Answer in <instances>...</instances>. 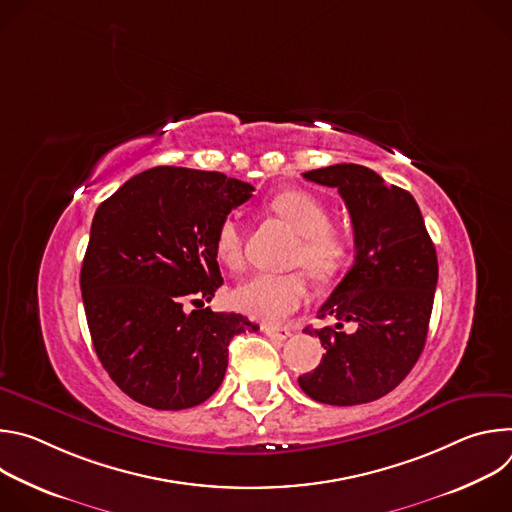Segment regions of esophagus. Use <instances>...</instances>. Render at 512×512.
Here are the masks:
<instances>
[{
    "instance_id": "34e87169",
    "label": "esophagus",
    "mask_w": 512,
    "mask_h": 512,
    "mask_svg": "<svg viewBox=\"0 0 512 512\" xmlns=\"http://www.w3.org/2000/svg\"><path fill=\"white\" fill-rule=\"evenodd\" d=\"M263 332L269 336V338H273V340H287L289 336H291V330L289 328H279V326H263Z\"/></svg>"
}]
</instances>
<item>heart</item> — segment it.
I'll return each instance as SVG.
<instances>
[{
	"mask_svg": "<svg viewBox=\"0 0 512 512\" xmlns=\"http://www.w3.org/2000/svg\"><path fill=\"white\" fill-rule=\"evenodd\" d=\"M271 208L302 237L298 261L316 277L338 275L350 259V239L330 227V208L306 190H285L271 198ZM245 233L237 214H229L214 235V253L229 271L245 265ZM310 298L308 279L294 273H257L243 281L233 294L235 306L263 322H281L298 312Z\"/></svg>",
	"mask_w": 512,
	"mask_h": 512,
	"instance_id": "b5f03b06",
	"label": "heart"
}]
</instances>
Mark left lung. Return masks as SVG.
Instances as JSON below:
<instances>
[{
	"label": "left lung",
	"instance_id": "left-lung-1",
	"mask_svg": "<svg viewBox=\"0 0 512 512\" xmlns=\"http://www.w3.org/2000/svg\"><path fill=\"white\" fill-rule=\"evenodd\" d=\"M304 178L338 188L350 212L354 263L318 316L354 322L356 330L308 328L326 354L298 383L318 403H371L409 375L425 346L437 285L435 247L415 198L371 168L336 164Z\"/></svg>",
	"mask_w": 512,
	"mask_h": 512
}]
</instances>
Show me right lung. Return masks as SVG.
I'll list each match as a JSON object with an SVG mask.
<instances>
[{"label":"right lung","instance_id":"right-lung-1","mask_svg":"<svg viewBox=\"0 0 512 512\" xmlns=\"http://www.w3.org/2000/svg\"><path fill=\"white\" fill-rule=\"evenodd\" d=\"M255 188L221 172L158 166L95 212L81 291L95 352L133 401L178 411L221 387L233 336L259 326L204 302L223 285L214 235ZM197 310L185 312V304Z\"/></svg>","mask_w":512,"mask_h":512}]
</instances>
